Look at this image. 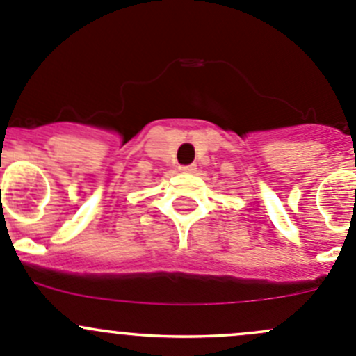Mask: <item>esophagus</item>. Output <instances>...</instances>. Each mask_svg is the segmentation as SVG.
<instances>
[{
  "label": "esophagus",
  "mask_w": 356,
  "mask_h": 356,
  "mask_svg": "<svg viewBox=\"0 0 356 356\" xmlns=\"http://www.w3.org/2000/svg\"><path fill=\"white\" fill-rule=\"evenodd\" d=\"M195 168H196V165H181V167H179V170H181V172H195Z\"/></svg>",
  "instance_id": "34e87169"
}]
</instances>
